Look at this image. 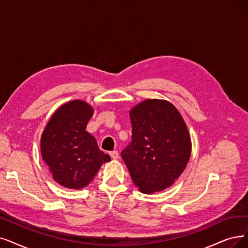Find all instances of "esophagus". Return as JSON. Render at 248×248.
<instances>
[{
  "instance_id": "esophagus-1",
  "label": "esophagus",
  "mask_w": 248,
  "mask_h": 248,
  "mask_svg": "<svg viewBox=\"0 0 248 248\" xmlns=\"http://www.w3.org/2000/svg\"><path fill=\"white\" fill-rule=\"evenodd\" d=\"M108 154H110L111 157H112V158H114V160H116V158H118V156H119V153H118V151H112V152H110Z\"/></svg>"
}]
</instances>
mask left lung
<instances>
[{
  "mask_svg": "<svg viewBox=\"0 0 248 248\" xmlns=\"http://www.w3.org/2000/svg\"><path fill=\"white\" fill-rule=\"evenodd\" d=\"M132 141L121 153L142 193L162 191L184 171L191 154L190 136L169 102L146 100L130 112Z\"/></svg>",
  "mask_w": 248,
  "mask_h": 248,
  "instance_id": "left-lung-1",
  "label": "left lung"
}]
</instances>
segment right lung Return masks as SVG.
Listing matches in <instances>:
<instances>
[{
  "label": "right lung",
  "instance_id": "add662e5",
  "mask_svg": "<svg viewBox=\"0 0 248 248\" xmlns=\"http://www.w3.org/2000/svg\"><path fill=\"white\" fill-rule=\"evenodd\" d=\"M93 115L82 101L60 107L42 135L41 150L54 180L64 187L80 189L90 184L102 164L111 161L98 148L95 138L85 131Z\"/></svg>",
  "mask_w": 248,
  "mask_h": 248
}]
</instances>
